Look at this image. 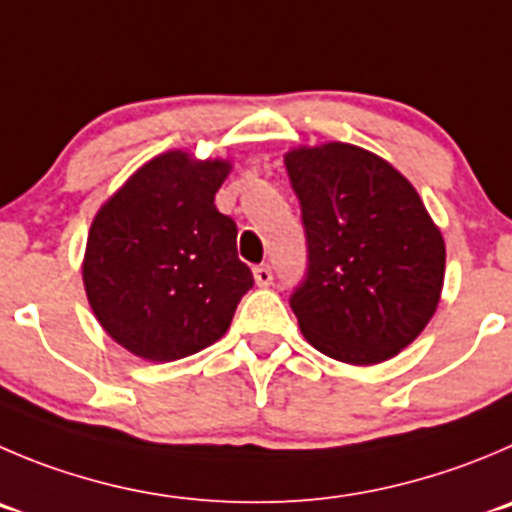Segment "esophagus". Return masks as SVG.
Returning a JSON list of instances; mask_svg holds the SVG:
<instances>
[{
    "mask_svg": "<svg viewBox=\"0 0 512 512\" xmlns=\"http://www.w3.org/2000/svg\"><path fill=\"white\" fill-rule=\"evenodd\" d=\"M253 279H256L259 286H271L274 284V271H271L269 266H256V269H253Z\"/></svg>",
    "mask_w": 512,
    "mask_h": 512,
    "instance_id": "esophagus-1",
    "label": "esophagus"
}]
</instances>
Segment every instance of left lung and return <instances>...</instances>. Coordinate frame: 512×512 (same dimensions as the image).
Masks as SVG:
<instances>
[{"label": "left lung", "mask_w": 512, "mask_h": 512, "mask_svg": "<svg viewBox=\"0 0 512 512\" xmlns=\"http://www.w3.org/2000/svg\"><path fill=\"white\" fill-rule=\"evenodd\" d=\"M309 248L291 296L301 334L337 362L369 367L410 347L437 311L445 238L420 193L359 145H299L284 155Z\"/></svg>", "instance_id": "obj_1"}]
</instances>
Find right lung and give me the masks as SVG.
<instances>
[{
  "instance_id": "add662e5",
  "label": "right lung",
  "mask_w": 512,
  "mask_h": 512,
  "mask_svg": "<svg viewBox=\"0 0 512 512\" xmlns=\"http://www.w3.org/2000/svg\"><path fill=\"white\" fill-rule=\"evenodd\" d=\"M231 160L168 150L107 198L87 233L82 281L92 314L120 347L175 362L211 347L253 286L236 223L216 208Z\"/></svg>"
}]
</instances>
